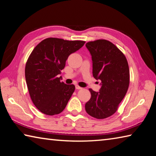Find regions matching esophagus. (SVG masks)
I'll list each match as a JSON object with an SVG mask.
<instances>
[{
  "label": "esophagus",
  "instance_id": "esophagus-1",
  "mask_svg": "<svg viewBox=\"0 0 156 156\" xmlns=\"http://www.w3.org/2000/svg\"><path fill=\"white\" fill-rule=\"evenodd\" d=\"M76 90H82V87H80V86H78V85H76Z\"/></svg>",
  "mask_w": 156,
  "mask_h": 156
}]
</instances>
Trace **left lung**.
<instances>
[{"instance_id":"obj_1","label":"left lung","mask_w":156,"mask_h":156,"mask_svg":"<svg viewBox=\"0 0 156 156\" xmlns=\"http://www.w3.org/2000/svg\"><path fill=\"white\" fill-rule=\"evenodd\" d=\"M85 46L91 55L94 78L101 81L99 91L89 90L91 98L85 110L101 119L114 115L124 98L129 86V67L122 52L109 41L98 39Z\"/></svg>"}]
</instances>
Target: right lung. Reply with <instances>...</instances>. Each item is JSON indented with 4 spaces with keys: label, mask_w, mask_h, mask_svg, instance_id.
<instances>
[{
    "label": "right lung",
    "mask_w": 156,
    "mask_h": 156,
    "mask_svg": "<svg viewBox=\"0 0 156 156\" xmlns=\"http://www.w3.org/2000/svg\"><path fill=\"white\" fill-rule=\"evenodd\" d=\"M85 41L47 38L33 49L25 69L30 96L37 109L47 115L62 112L75 90L73 85L61 82V70L71 53Z\"/></svg>",
    "instance_id": "1"
}]
</instances>
